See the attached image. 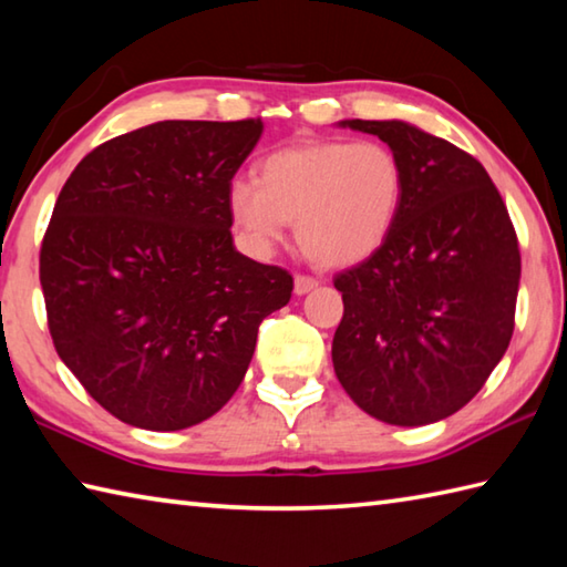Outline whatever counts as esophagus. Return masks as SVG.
<instances>
[{"label":"esophagus","instance_id":"obj_1","mask_svg":"<svg viewBox=\"0 0 567 567\" xmlns=\"http://www.w3.org/2000/svg\"><path fill=\"white\" fill-rule=\"evenodd\" d=\"M317 285H319V282L315 280V277H309V275H297V277H295V295H307V292H312Z\"/></svg>","mask_w":567,"mask_h":567}]
</instances>
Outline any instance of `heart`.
Returning a JSON list of instances; mask_svg holds the SVG:
<instances>
[{
	"label": "heart",
	"mask_w": 567,
	"mask_h": 567,
	"mask_svg": "<svg viewBox=\"0 0 567 567\" xmlns=\"http://www.w3.org/2000/svg\"><path fill=\"white\" fill-rule=\"evenodd\" d=\"M405 169L383 142L307 140L270 152L258 182L233 179L228 210L250 246L272 248L297 220V243L321 268H351L391 238Z\"/></svg>",
	"instance_id": "1"
}]
</instances>
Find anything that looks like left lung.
<instances>
[{"label":"left lung","instance_id":"obj_1","mask_svg":"<svg viewBox=\"0 0 567 567\" xmlns=\"http://www.w3.org/2000/svg\"><path fill=\"white\" fill-rule=\"evenodd\" d=\"M405 169L391 238L334 287L331 343L351 401L388 425L445 420L482 391L514 334L520 252L508 210L472 154L403 120H341Z\"/></svg>","mask_w":567,"mask_h":567}]
</instances>
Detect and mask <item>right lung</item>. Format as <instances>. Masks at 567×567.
Returning <instances> with one entry per match:
<instances>
[{
  "instance_id": "obj_1",
  "label": "right lung",
  "mask_w": 567,
  "mask_h": 567,
  "mask_svg": "<svg viewBox=\"0 0 567 567\" xmlns=\"http://www.w3.org/2000/svg\"><path fill=\"white\" fill-rule=\"evenodd\" d=\"M260 120H164L95 147L63 184L41 246L61 361L127 425L204 423L246 375L292 275L233 246L228 186Z\"/></svg>"
}]
</instances>
